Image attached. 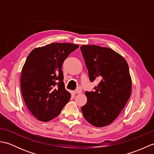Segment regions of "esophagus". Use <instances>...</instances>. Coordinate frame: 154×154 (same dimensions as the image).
Listing matches in <instances>:
<instances>
[{
    "label": "esophagus",
    "instance_id": "1",
    "mask_svg": "<svg viewBox=\"0 0 154 154\" xmlns=\"http://www.w3.org/2000/svg\"><path fill=\"white\" fill-rule=\"evenodd\" d=\"M81 92H82V89H81V88H78L77 90H75L74 91V93L75 94H80V93H81Z\"/></svg>",
    "mask_w": 154,
    "mask_h": 154
}]
</instances>
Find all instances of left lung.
Returning a JSON list of instances; mask_svg holds the SVG:
<instances>
[{"mask_svg":"<svg viewBox=\"0 0 154 154\" xmlns=\"http://www.w3.org/2000/svg\"><path fill=\"white\" fill-rule=\"evenodd\" d=\"M81 50L90 80L100 79L95 91L85 92L87 102L81 111L93 126H108L119 115L131 94L128 65L122 55L109 48L83 45Z\"/></svg>","mask_w":154,"mask_h":154,"instance_id":"8db88e82","label":"left lung"}]
</instances>
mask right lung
<instances>
[{
	"mask_svg": "<svg viewBox=\"0 0 154 154\" xmlns=\"http://www.w3.org/2000/svg\"><path fill=\"white\" fill-rule=\"evenodd\" d=\"M78 48L71 43H52L35 48L28 55L22 70L21 91L28 110L38 120L54 119L69 100L61 67Z\"/></svg>",
	"mask_w": 154,
	"mask_h": 154,
	"instance_id": "add662e5",
	"label": "right lung"
}]
</instances>
